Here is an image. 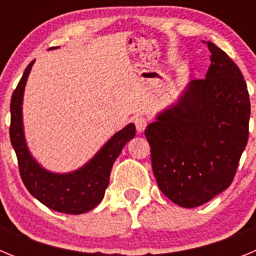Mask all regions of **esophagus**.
<instances>
[{
	"mask_svg": "<svg viewBox=\"0 0 256 256\" xmlns=\"http://www.w3.org/2000/svg\"><path fill=\"white\" fill-rule=\"evenodd\" d=\"M133 122H134L136 128H137V130H138L140 133L144 132V130H146V126H148V119L144 116H136Z\"/></svg>",
	"mask_w": 256,
	"mask_h": 256,
	"instance_id": "esophagus-1",
	"label": "esophagus"
}]
</instances>
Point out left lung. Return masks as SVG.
Instances as JSON below:
<instances>
[{
	"label": "left lung",
	"instance_id": "obj_1",
	"mask_svg": "<svg viewBox=\"0 0 256 256\" xmlns=\"http://www.w3.org/2000/svg\"><path fill=\"white\" fill-rule=\"evenodd\" d=\"M210 66L144 134L158 186L182 208H196L230 187L248 138L250 98L242 73L208 42Z\"/></svg>",
	"mask_w": 256,
	"mask_h": 256
}]
</instances>
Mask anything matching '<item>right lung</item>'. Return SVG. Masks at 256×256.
Returning <instances> with one entry per match:
<instances>
[{"mask_svg": "<svg viewBox=\"0 0 256 256\" xmlns=\"http://www.w3.org/2000/svg\"><path fill=\"white\" fill-rule=\"evenodd\" d=\"M33 64L34 60L26 66L10 104V140L16 154L20 177L32 195L50 209L65 214H83L96 208L104 198L112 165L126 142L136 136V126L130 123L115 133L82 168L62 174L46 170L32 156L22 126V96Z\"/></svg>", "mask_w": 256, "mask_h": 256, "instance_id": "1", "label": "right lung"}]
</instances>
